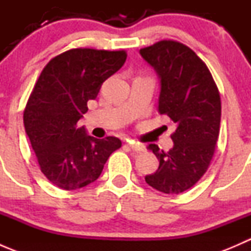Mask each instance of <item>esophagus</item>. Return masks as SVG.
Here are the masks:
<instances>
[{
    "label": "esophagus",
    "instance_id": "obj_1",
    "mask_svg": "<svg viewBox=\"0 0 251 251\" xmlns=\"http://www.w3.org/2000/svg\"><path fill=\"white\" fill-rule=\"evenodd\" d=\"M126 144H127V146L130 147V148L132 149V151H137V153H141V151H146V147H144L143 144L136 143V142H133V141L127 140V141H126Z\"/></svg>",
    "mask_w": 251,
    "mask_h": 251
}]
</instances>
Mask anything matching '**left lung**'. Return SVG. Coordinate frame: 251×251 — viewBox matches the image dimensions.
Masks as SVG:
<instances>
[{
  "label": "left lung",
  "mask_w": 251,
  "mask_h": 251,
  "mask_svg": "<svg viewBox=\"0 0 251 251\" xmlns=\"http://www.w3.org/2000/svg\"><path fill=\"white\" fill-rule=\"evenodd\" d=\"M140 53L160 78L159 113L176 124L170 151L148 146L159 168L146 182L163 193L179 194L203 177L214 156L221 121L219 88L206 64L181 42L163 40Z\"/></svg>",
  "instance_id": "1"
}]
</instances>
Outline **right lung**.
I'll use <instances>...</instances> for the list:
<instances>
[{
    "mask_svg": "<svg viewBox=\"0 0 251 251\" xmlns=\"http://www.w3.org/2000/svg\"><path fill=\"white\" fill-rule=\"evenodd\" d=\"M126 57L125 50L73 48L52 58L37 78L23 118L40 169L54 186L73 191L92 183L121 147L113 136L86 135L77 121Z\"/></svg>",
    "mask_w": 251,
    "mask_h": 251,
    "instance_id": "right-lung-1",
    "label": "right lung"
}]
</instances>
